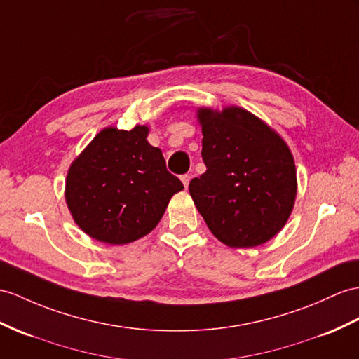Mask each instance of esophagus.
Returning a JSON list of instances; mask_svg holds the SVG:
<instances>
[{"label":"esophagus","mask_w":359,"mask_h":359,"mask_svg":"<svg viewBox=\"0 0 359 359\" xmlns=\"http://www.w3.org/2000/svg\"><path fill=\"white\" fill-rule=\"evenodd\" d=\"M190 180H191L190 175H182V177H181L182 184H184V187H186V189L189 187V182H190Z\"/></svg>","instance_id":"34e87169"}]
</instances>
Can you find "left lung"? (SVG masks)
<instances>
[{
  "label": "left lung",
  "mask_w": 359,
  "mask_h": 359,
  "mask_svg": "<svg viewBox=\"0 0 359 359\" xmlns=\"http://www.w3.org/2000/svg\"><path fill=\"white\" fill-rule=\"evenodd\" d=\"M207 170L189 184L207 226L225 245L251 248L280 231L297 195L294 156L285 140L239 107L199 108Z\"/></svg>",
  "instance_id": "1"
}]
</instances>
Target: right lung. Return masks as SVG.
<instances>
[{"label": "right lung", "mask_w": 359, "mask_h": 359, "mask_svg": "<svg viewBox=\"0 0 359 359\" xmlns=\"http://www.w3.org/2000/svg\"><path fill=\"white\" fill-rule=\"evenodd\" d=\"M149 128H104L72 163L65 201L79 229L109 245H123L151 233L170 198L184 189L165 169Z\"/></svg>", "instance_id": "right-lung-1"}]
</instances>
